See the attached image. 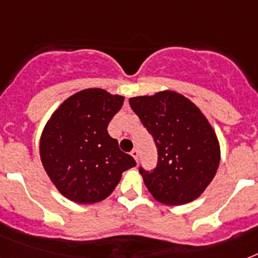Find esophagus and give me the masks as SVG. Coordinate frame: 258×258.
Returning <instances> with one entry per match:
<instances>
[{
	"label": "esophagus",
	"instance_id": "esophagus-1",
	"mask_svg": "<svg viewBox=\"0 0 258 258\" xmlns=\"http://www.w3.org/2000/svg\"><path fill=\"white\" fill-rule=\"evenodd\" d=\"M131 155H133L135 161H138V159H139V151H138L137 149H134L133 151H131Z\"/></svg>",
	"mask_w": 258,
	"mask_h": 258
}]
</instances>
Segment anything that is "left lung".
<instances>
[{"label":"left lung","instance_id":"1","mask_svg":"<svg viewBox=\"0 0 258 258\" xmlns=\"http://www.w3.org/2000/svg\"><path fill=\"white\" fill-rule=\"evenodd\" d=\"M130 105L158 149L157 167L139 169L151 196L172 206L197 200L213 180L221 159L220 143L206 116L174 91L131 97Z\"/></svg>","mask_w":258,"mask_h":258}]
</instances>
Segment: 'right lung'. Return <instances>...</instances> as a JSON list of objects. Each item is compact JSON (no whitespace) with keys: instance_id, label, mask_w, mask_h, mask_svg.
I'll use <instances>...</instances> for the list:
<instances>
[{"instance_id":"obj_1","label":"right lung","mask_w":258,"mask_h":258,"mask_svg":"<svg viewBox=\"0 0 258 258\" xmlns=\"http://www.w3.org/2000/svg\"><path fill=\"white\" fill-rule=\"evenodd\" d=\"M124 97L88 88L62 101L42 130L40 158L58 191L76 204H96L116 187L121 172L137 166L107 127Z\"/></svg>"}]
</instances>
